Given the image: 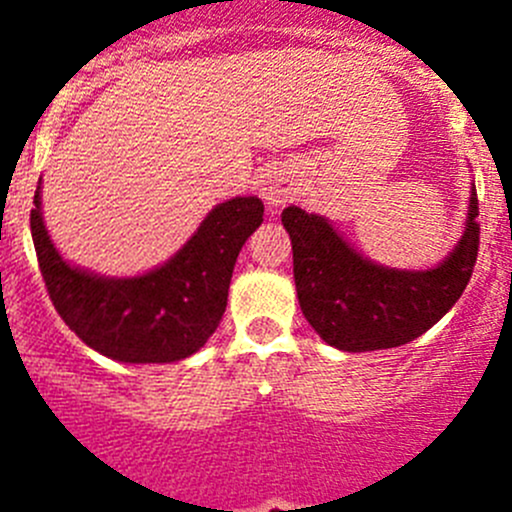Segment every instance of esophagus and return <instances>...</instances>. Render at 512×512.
<instances>
[{"mask_svg": "<svg viewBox=\"0 0 512 512\" xmlns=\"http://www.w3.org/2000/svg\"><path fill=\"white\" fill-rule=\"evenodd\" d=\"M260 195L270 205H282L297 195V175L287 163H270L260 175Z\"/></svg>", "mask_w": 512, "mask_h": 512, "instance_id": "34e87169", "label": "esophagus"}]
</instances>
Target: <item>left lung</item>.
<instances>
[{
	"label": "left lung",
	"mask_w": 512,
	"mask_h": 512,
	"mask_svg": "<svg viewBox=\"0 0 512 512\" xmlns=\"http://www.w3.org/2000/svg\"><path fill=\"white\" fill-rule=\"evenodd\" d=\"M478 195L471 193L466 232L433 270L409 272L374 265L342 240L329 220L297 205L282 210L292 240L299 307L314 332L344 352H376L414 342L463 294L476 267Z\"/></svg>",
	"instance_id": "8db88e82"
}]
</instances>
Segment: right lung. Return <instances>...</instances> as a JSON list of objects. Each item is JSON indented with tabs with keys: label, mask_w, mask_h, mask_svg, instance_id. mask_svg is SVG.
<instances>
[{
	"label": "right lung",
	"mask_w": 512,
	"mask_h": 512,
	"mask_svg": "<svg viewBox=\"0 0 512 512\" xmlns=\"http://www.w3.org/2000/svg\"><path fill=\"white\" fill-rule=\"evenodd\" d=\"M260 198L215 205L183 250L141 277H101L64 262L34 195L32 237L46 292L66 327L98 354L126 364H168L195 354L218 329L232 270L262 225Z\"/></svg>",
	"instance_id": "add662e5"
}]
</instances>
